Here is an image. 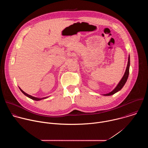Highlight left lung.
<instances>
[{
	"mask_svg": "<svg viewBox=\"0 0 148 148\" xmlns=\"http://www.w3.org/2000/svg\"><path fill=\"white\" fill-rule=\"evenodd\" d=\"M130 56H129L128 57V64H127V67H126L125 74L123 76V77L122 78L121 80L119 81V82L118 83V84L117 85V86L115 87V88L111 92H110V93L106 94H103V95L105 96H109V95H113L114 94H115L116 92H117L118 91H120L122 87L124 86L125 84L126 83V81H127V79L128 78L129 76V73H130Z\"/></svg>",
	"mask_w": 148,
	"mask_h": 148,
	"instance_id": "obj_1",
	"label": "left lung"
}]
</instances>
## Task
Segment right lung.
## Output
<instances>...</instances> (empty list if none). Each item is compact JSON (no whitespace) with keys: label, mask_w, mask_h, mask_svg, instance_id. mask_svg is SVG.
Here are the masks:
<instances>
[{"label":"right lung","mask_w":148,"mask_h":148,"mask_svg":"<svg viewBox=\"0 0 148 148\" xmlns=\"http://www.w3.org/2000/svg\"><path fill=\"white\" fill-rule=\"evenodd\" d=\"M19 89L20 90V91L22 92V93L23 94H24L26 96H27V97H29V98H30V99H33V100H35V101H39V100H41V99H46V98H48V97H44V98H37V97H33V96H32V95H29V94H27V93H26L25 92H24L22 89H21L20 88H19Z\"/></svg>","instance_id":"right-lung-1"}]
</instances>
